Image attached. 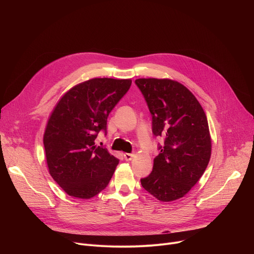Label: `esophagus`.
I'll return each mask as SVG.
<instances>
[{
    "label": "esophagus",
    "mask_w": 254,
    "mask_h": 254,
    "mask_svg": "<svg viewBox=\"0 0 254 254\" xmlns=\"http://www.w3.org/2000/svg\"><path fill=\"white\" fill-rule=\"evenodd\" d=\"M124 156H125V159H126V161H131V159H132V157H134L135 156V154H132V153H125L124 154Z\"/></svg>",
    "instance_id": "34e87169"
}]
</instances>
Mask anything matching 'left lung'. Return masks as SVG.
<instances>
[{
    "mask_svg": "<svg viewBox=\"0 0 254 254\" xmlns=\"http://www.w3.org/2000/svg\"><path fill=\"white\" fill-rule=\"evenodd\" d=\"M135 82L152 115L153 135L165 140L152 172L141 184L158 201H175L192 189L209 164L207 116L192 92L175 80L140 78Z\"/></svg>",
    "mask_w": 254,
    "mask_h": 254,
    "instance_id": "8db88e82",
    "label": "left lung"
}]
</instances>
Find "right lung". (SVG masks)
Segmentation results:
<instances>
[{
  "instance_id": "add662e5",
  "label": "right lung",
  "mask_w": 254,
  "mask_h": 254,
  "mask_svg": "<svg viewBox=\"0 0 254 254\" xmlns=\"http://www.w3.org/2000/svg\"><path fill=\"white\" fill-rule=\"evenodd\" d=\"M130 79L93 78L66 91L47 122L43 143L49 174L71 196L88 199L108 185L118 158L97 146L107 118Z\"/></svg>"
}]
</instances>
